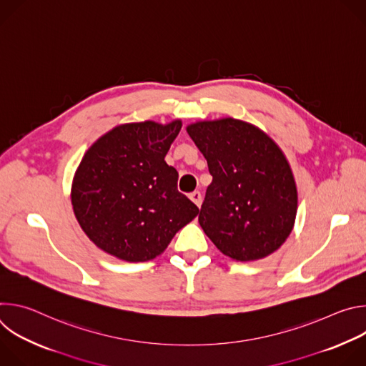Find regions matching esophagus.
I'll return each instance as SVG.
<instances>
[{"mask_svg":"<svg viewBox=\"0 0 366 366\" xmlns=\"http://www.w3.org/2000/svg\"><path fill=\"white\" fill-rule=\"evenodd\" d=\"M189 198H191V201H192L197 207H201L202 195H201V192H199V191H194V192H191V194H189Z\"/></svg>","mask_w":366,"mask_h":366,"instance_id":"esophagus-1","label":"esophagus"}]
</instances>
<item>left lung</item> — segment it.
I'll return each instance as SVG.
<instances>
[{"label":"left lung","instance_id":"left-lung-1","mask_svg":"<svg viewBox=\"0 0 366 366\" xmlns=\"http://www.w3.org/2000/svg\"><path fill=\"white\" fill-rule=\"evenodd\" d=\"M187 132L213 177L198 216L204 233L240 262L274 253L297 214V187L282 150L262 130L234 119L199 122Z\"/></svg>","mask_w":366,"mask_h":366}]
</instances>
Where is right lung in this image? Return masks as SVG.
I'll return each instance as SVG.
<instances>
[{"instance_id": "add662e5", "label": "right lung", "mask_w": 366, "mask_h": 366, "mask_svg": "<svg viewBox=\"0 0 366 366\" xmlns=\"http://www.w3.org/2000/svg\"><path fill=\"white\" fill-rule=\"evenodd\" d=\"M181 126L123 124L84 154L72 184L74 213L104 252L127 262L150 260L198 214L177 188V169L165 162Z\"/></svg>"}]
</instances>
